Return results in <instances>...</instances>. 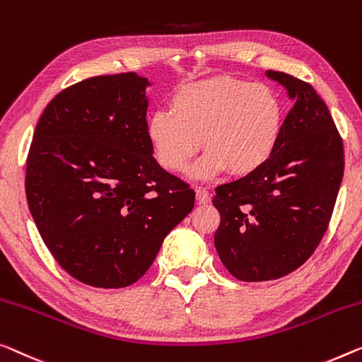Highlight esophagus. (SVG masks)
Returning a JSON list of instances; mask_svg holds the SVG:
<instances>
[{"label":"esophagus","instance_id":"34e87169","mask_svg":"<svg viewBox=\"0 0 362 362\" xmlns=\"http://www.w3.org/2000/svg\"><path fill=\"white\" fill-rule=\"evenodd\" d=\"M195 192H197V202L199 204H208L209 202H211V193H209L206 188L198 187Z\"/></svg>","mask_w":362,"mask_h":362}]
</instances>
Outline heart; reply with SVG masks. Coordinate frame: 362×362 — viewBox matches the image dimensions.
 I'll return each instance as SVG.
<instances>
[{"mask_svg": "<svg viewBox=\"0 0 362 362\" xmlns=\"http://www.w3.org/2000/svg\"><path fill=\"white\" fill-rule=\"evenodd\" d=\"M283 105L267 84L218 76L175 90L169 113L149 118L146 134L158 164L170 174L187 169L202 148L203 159L192 177L208 179L229 170L255 174L278 146Z\"/></svg>", "mask_w": 362, "mask_h": 362, "instance_id": "heart-1", "label": "heart"}]
</instances>
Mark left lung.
I'll list each match as a JSON object with an SVG mask.
<instances>
[{"instance_id":"8db88e82","label":"left lung","mask_w":362,"mask_h":362,"mask_svg":"<svg viewBox=\"0 0 362 362\" xmlns=\"http://www.w3.org/2000/svg\"><path fill=\"white\" fill-rule=\"evenodd\" d=\"M288 90L293 109L268 163L216 188L221 214L214 245L240 281H269L298 269L327 233L343 180V141L310 84L267 71Z\"/></svg>"}]
</instances>
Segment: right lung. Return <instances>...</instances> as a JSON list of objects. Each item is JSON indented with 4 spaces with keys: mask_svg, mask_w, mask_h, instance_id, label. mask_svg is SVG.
<instances>
[{
    "mask_svg": "<svg viewBox=\"0 0 362 362\" xmlns=\"http://www.w3.org/2000/svg\"><path fill=\"white\" fill-rule=\"evenodd\" d=\"M148 78L94 76L45 107L27 156L25 197L64 272L94 288L136 283L195 192L153 158Z\"/></svg>",
    "mask_w": 362,
    "mask_h": 362,
    "instance_id": "1",
    "label": "right lung"
}]
</instances>
